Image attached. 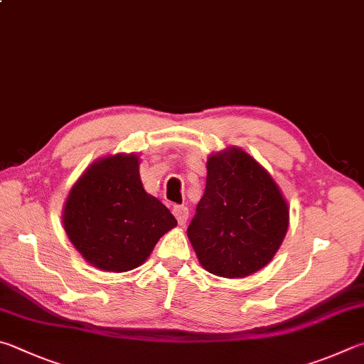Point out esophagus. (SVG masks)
<instances>
[{
  "label": "esophagus",
  "instance_id": "1",
  "mask_svg": "<svg viewBox=\"0 0 364 364\" xmlns=\"http://www.w3.org/2000/svg\"><path fill=\"white\" fill-rule=\"evenodd\" d=\"M173 215H175V218L178 220V223L183 224L188 221V216H189V210H188V207H184V205H175L173 207Z\"/></svg>",
  "mask_w": 364,
  "mask_h": 364
}]
</instances>
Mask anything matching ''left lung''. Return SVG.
<instances>
[{
  "instance_id": "obj_1",
  "label": "left lung",
  "mask_w": 364,
  "mask_h": 364,
  "mask_svg": "<svg viewBox=\"0 0 364 364\" xmlns=\"http://www.w3.org/2000/svg\"><path fill=\"white\" fill-rule=\"evenodd\" d=\"M288 205L270 175L245 151L207 162V184L188 237L205 270L242 279L272 259L287 234Z\"/></svg>"
}]
</instances>
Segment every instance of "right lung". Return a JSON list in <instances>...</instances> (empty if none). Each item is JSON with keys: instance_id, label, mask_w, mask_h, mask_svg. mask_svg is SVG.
I'll use <instances>...</instances> for the list:
<instances>
[{"instance_id": "obj_1", "label": "right lung", "mask_w": 364, "mask_h": 364, "mask_svg": "<svg viewBox=\"0 0 364 364\" xmlns=\"http://www.w3.org/2000/svg\"><path fill=\"white\" fill-rule=\"evenodd\" d=\"M138 165L135 154L92 164L65 203V232L85 261L102 270L138 267L157 240L176 226L170 210L146 194Z\"/></svg>"}]
</instances>
